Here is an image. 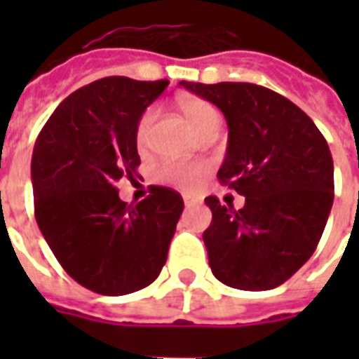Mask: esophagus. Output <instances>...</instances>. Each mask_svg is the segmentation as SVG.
I'll return each instance as SVG.
<instances>
[{"label":"esophagus","instance_id":"34e87169","mask_svg":"<svg viewBox=\"0 0 359 359\" xmlns=\"http://www.w3.org/2000/svg\"><path fill=\"white\" fill-rule=\"evenodd\" d=\"M194 203H198V200H196L194 196H184V205H187V208H190V205H194Z\"/></svg>","mask_w":359,"mask_h":359}]
</instances>
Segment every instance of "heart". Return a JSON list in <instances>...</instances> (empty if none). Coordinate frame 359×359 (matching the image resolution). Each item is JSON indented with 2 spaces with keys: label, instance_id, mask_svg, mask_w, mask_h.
<instances>
[{
  "label": "heart",
  "instance_id": "heart-1",
  "mask_svg": "<svg viewBox=\"0 0 359 359\" xmlns=\"http://www.w3.org/2000/svg\"><path fill=\"white\" fill-rule=\"evenodd\" d=\"M177 109L184 117L188 125L192 126V130L196 134H202L203 130H208L210 126H217L219 118L217 113L213 109V105L210 102H205L198 95H179L177 97ZM157 117L156 107H148L138 118L136 125V144L138 148H144L148 144L149 133L151 126ZM208 171L205 163H187V161H167L159 167L157 171V179L171 184V187L182 188V190H192L198 187V182L202 179L203 172Z\"/></svg>",
  "mask_w": 359,
  "mask_h": 359
}]
</instances>
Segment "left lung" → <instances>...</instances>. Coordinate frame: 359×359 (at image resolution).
I'll return each mask as SVG.
<instances>
[{
	"label": "left lung",
	"mask_w": 359,
	"mask_h": 359,
	"mask_svg": "<svg viewBox=\"0 0 359 359\" xmlns=\"http://www.w3.org/2000/svg\"><path fill=\"white\" fill-rule=\"evenodd\" d=\"M223 111L229 146L217 179L246 198L242 210L208 196L210 267L226 286L271 290L316 252L334 198L331 149L285 95L250 82H180Z\"/></svg>",
	"instance_id": "1"
}]
</instances>
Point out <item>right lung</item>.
Instances as JSON below:
<instances>
[{
	"label": "right lung",
	"instance_id": "add662e5",
	"mask_svg": "<svg viewBox=\"0 0 359 359\" xmlns=\"http://www.w3.org/2000/svg\"><path fill=\"white\" fill-rule=\"evenodd\" d=\"M169 81L107 76L65 97L32 151L36 223L61 267L92 292L123 296L151 285L184 210L179 192L151 187L136 205L117 180L140 165L136 125Z\"/></svg>",
	"mask_w": 359,
	"mask_h": 359
}]
</instances>
